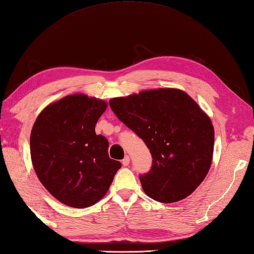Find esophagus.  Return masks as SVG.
Wrapping results in <instances>:
<instances>
[{"label": "esophagus", "instance_id": "34e87169", "mask_svg": "<svg viewBox=\"0 0 254 254\" xmlns=\"http://www.w3.org/2000/svg\"><path fill=\"white\" fill-rule=\"evenodd\" d=\"M129 162H130V159H129L128 155H126V156L123 159L122 164H123L124 166H128V165H129Z\"/></svg>", "mask_w": 254, "mask_h": 254}]
</instances>
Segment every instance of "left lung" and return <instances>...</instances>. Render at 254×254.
<instances>
[{
  "mask_svg": "<svg viewBox=\"0 0 254 254\" xmlns=\"http://www.w3.org/2000/svg\"><path fill=\"white\" fill-rule=\"evenodd\" d=\"M110 106L150 149L151 170L140 175L146 195L173 203L198 188L212 164L214 128L192 98L179 89L144 90Z\"/></svg>",
  "mask_w": 254,
  "mask_h": 254,
  "instance_id": "obj_1",
  "label": "left lung"
}]
</instances>
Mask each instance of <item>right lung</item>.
<instances>
[{
  "label": "right lung",
  "mask_w": 254,
  "mask_h": 254,
  "mask_svg": "<svg viewBox=\"0 0 254 254\" xmlns=\"http://www.w3.org/2000/svg\"><path fill=\"white\" fill-rule=\"evenodd\" d=\"M106 108L103 100L76 93L49 104L33 124V168L44 188L65 205L97 203L122 166L110 159L108 139L95 133Z\"/></svg>",
  "instance_id": "obj_1"
}]
</instances>
